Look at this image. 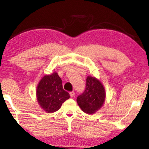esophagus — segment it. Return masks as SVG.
Instances as JSON below:
<instances>
[{
    "label": "esophagus",
    "mask_w": 149,
    "mask_h": 149,
    "mask_svg": "<svg viewBox=\"0 0 149 149\" xmlns=\"http://www.w3.org/2000/svg\"><path fill=\"white\" fill-rule=\"evenodd\" d=\"M70 95L71 97H73L75 96V93L74 91H71V92L70 93Z\"/></svg>",
    "instance_id": "esophagus-1"
}]
</instances>
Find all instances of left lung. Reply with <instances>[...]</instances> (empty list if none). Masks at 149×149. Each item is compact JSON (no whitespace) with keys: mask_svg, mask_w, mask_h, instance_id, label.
I'll list each match as a JSON object with an SVG mask.
<instances>
[{"mask_svg":"<svg viewBox=\"0 0 149 149\" xmlns=\"http://www.w3.org/2000/svg\"><path fill=\"white\" fill-rule=\"evenodd\" d=\"M105 97V90L101 83L94 77L88 76L84 91L76 101L83 111L92 114L102 107Z\"/></svg>","mask_w":149,"mask_h":149,"instance_id":"left-lung-1","label":"left lung"}]
</instances>
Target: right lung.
Instances as JSON below:
<instances>
[{
	"label": "right lung",
	"instance_id": "obj_1",
	"mask_svg": "<svg viewBox=\"0 0 149 149\" xmlns=\"http://www.w3.org/2000/svg\"><path fill=\"white\" fill-rule=\"evenodd\" d=\"M38 102L47 113L54 112L61 107L70 96L63 88L62 81L56 73L45 76L37 86Z\"/></svg>",
	"mask_w": 149,
	"mask_h": 149
}]
</instances>
